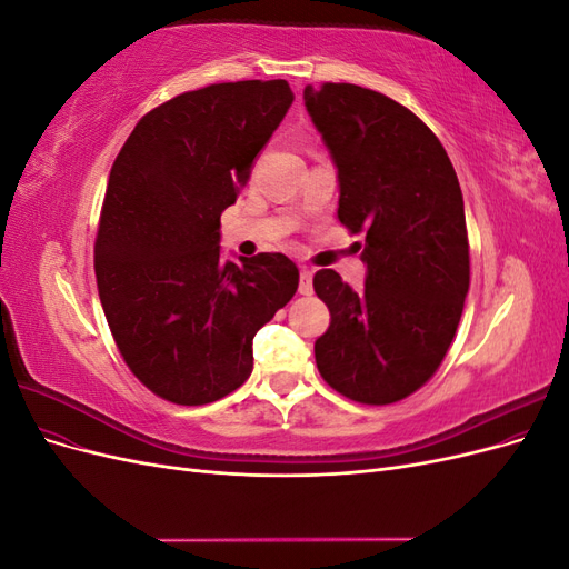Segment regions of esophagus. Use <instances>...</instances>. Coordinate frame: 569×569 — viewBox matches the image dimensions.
Here are the masks:
<instances>
[{"label":"esophagus","instance_id":"obj_1","mask_svg":"<svg viewBox=\"0 0 569 569\" xmlns=\"http://www.w3.org/2000/svg\"><path fill=\"white\" fill-rule=\"evenodd\" d=\"M299 291H301V295H306V297L313 291V268L301 266V272H299Z\"/></svg>","mask_w":569,"mask_h":569}]
</instances>
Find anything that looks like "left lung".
Segmentation results:
<instances>
[{
  "instance_id": "8db88e82",
  "label": "left lung",
  "mask_w": 569,
  "mask_h": 569,
  "mask_svg": "<svg viewBox=\"0 0 569 569\" xmlns=\"http://www.w3.org/2000/svg\"><path fill=\"white\" fill-rule=\"evenodd\" d=\"M306 111L332 153L341 226L363 232L366 287L318 270L330 327L316 341L322 380L347 399L387 406L418 391L449 351L470 289L462 192L449 153L422 120L375 90L325 82Z\"/></svg>"
}]
</instances>
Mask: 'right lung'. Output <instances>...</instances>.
<instances>
[{"instance_id":"right-lung-1","label":"right lung","mask_w":569,"mask_h":569,"mask_svg":"<svg viewBox=\"0 0 569 569\" xmlns=\"http://www.w3.org/2000/svg\"><path fill=\"white\" fill-rule=\"evenodd\" d=\"M295 101L287 80L218 82L134 126L111 166L94 242L101 308L132 375L203 406L247 382L256 332L297 295L284 253L220 256V213Z\"/></svg>"}]
</instances>
